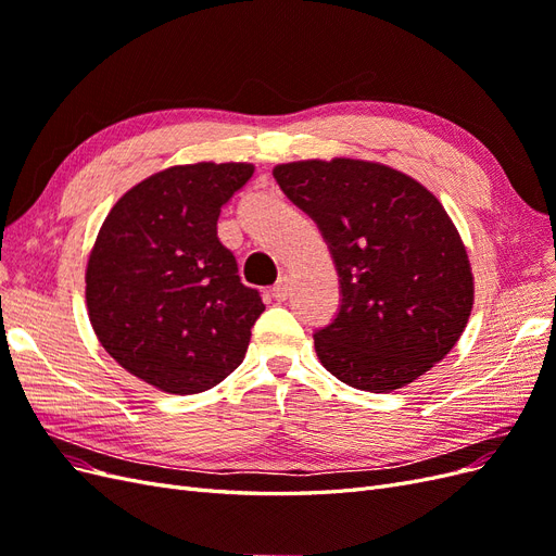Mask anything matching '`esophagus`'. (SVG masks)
<instances>
[{"mask_svg":"<svg viewBox=\"0 0 556 556\" xmlns=\"http://www.w3.org/2000/svg\"><path fill=\"white\" fill-rule=\"evenodd\" d=\"M290 290H292L290 288V278L282 276V278H278V282L271 288V294H274L276 301H285V299L290 296Z\"/></svg>","mask_w":556,"mask_h":556,"instance_id":"34e87169","label":"esophagus"}]
</instances>
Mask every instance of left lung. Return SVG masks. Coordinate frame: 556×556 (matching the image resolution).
I'll return each mask as SVG.
<instances>
[{"mask_svg": "<svg viewBox=\"0 0 556 556\" xmlns=\"http://www.w3.org/2000/svg\"><path fill=\"white\" fill-rule=\"evenodd\" d=\"M274 178L313 217L339 271L341 308L315 331L323 366L374 394L425 376L473 308L466 248L441 201L415 178L364 160L278 164Z\"/></svg>", "mask_w": 556, "mask_h": 556, "instance_id": "obj_1", "label": "left lung"}]
</instances>
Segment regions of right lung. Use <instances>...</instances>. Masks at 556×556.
<instances>
[{"mask_svg": "<svg viewBox=\"0 0 556 556\" xmlns=\"http://www.w3.org/2000/svg\"><path fill=\"white\" fill-rule=\"evenodd\" d=\"M252 172L245 162L172 166L117 199L97 233L92 329L125 371L162 392H206L245 357L264 304L217 239V217Z\"/></svg>", "mask_w": 556, "mask_h": 556, "instance_id": "obj_1", "label": "right lung"}]
</instances>
